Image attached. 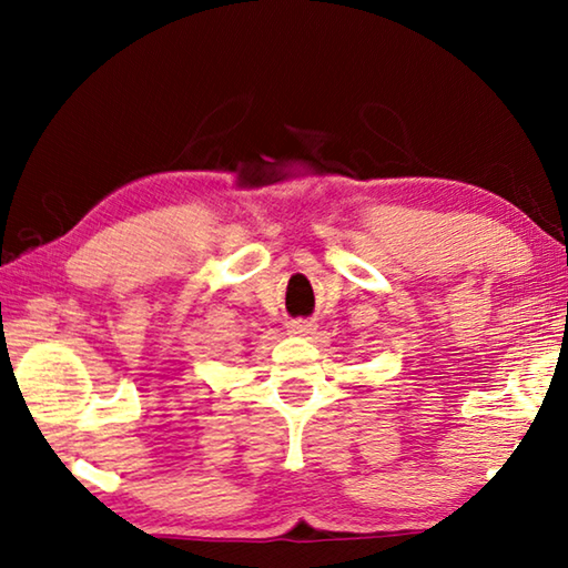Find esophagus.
<instances>
[{
    "label": "esophagus",
    "mask_w": 568,
    "mask_h": 568,
    "mask_svg": "<svg viewBox=\"0 0 568 568\" xmlns=\"http://www.w3.org/2000/svg\"><path fill=\"white\" fill-rule=\"evenodd\" d=\"M313 331H315V325L311 321H291V333H295V335H307Z\"/></svg>",
    "instance_id": "1"
}]
</instances>
